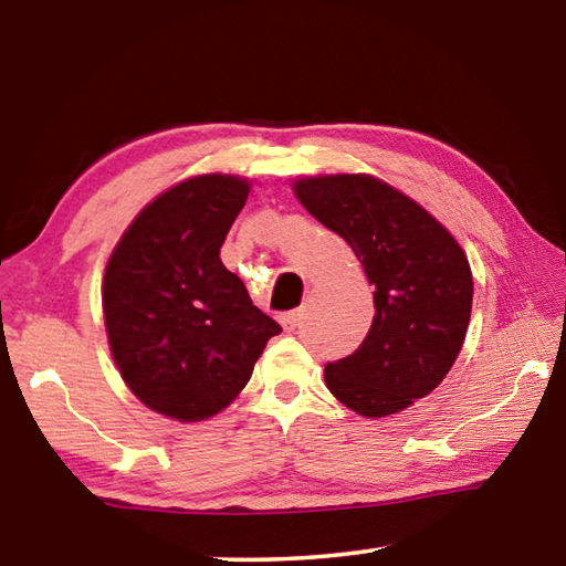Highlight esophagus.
Returning a JSON list of instances; mask_svg holds the SVG:
<instances>
[{
	"instance_id": "1",
	"label": "esophagus",
	"mask_w": 566,
	"mask_h": 566,
	"mask_svg": "<svg viewBox=\"0 0 566 566\" xmlns=\"http://www.w3.org/2000/svg\"><path fill=\"white\" fill-rule=\"evenodd\" d=\"M300 319H302V312H300V310H290V312L280 314V322H282V327H284L286 332L296 329V324H300Z\"/></svg>"
}]
</instances>
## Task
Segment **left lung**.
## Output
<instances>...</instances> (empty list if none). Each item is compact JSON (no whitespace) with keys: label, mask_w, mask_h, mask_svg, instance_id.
I'll return each instance as SVG.
<instances>
[{"label":"left lung","mask_w":566,"mask_h":566,"mask_svg":"<svg viewBox=\"0 0 566 566\" xmlns=\"http://www.w3.org/2000/svg\"><path fill=\"white\" fill-rule=\"evenodd\" d=\"M306 212L337 232L375 284V319L324 381L361 417H387L427 397L452 369L472 314V270L457 239L395 187L367 175L294 185Z\"/></svg>","instance_id":"left-lung-1"}]
</instances>
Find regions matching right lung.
<instances>
[{
  "label": "right lung",
  "mask_w": 566,
  "mask_h": 566,
  "mask_svg": "<svg viewBox=\"0 0 566 566\" xmlns=\"http://www.w3.org/2000/svg\"><path fill=\"white\" fill-rule=\"evenodd\" d=\"M249 185L191 177L142 209L104 272V324L122 379L149 409L199 421L224 409L282 327L219 260Z\"/></svg>",
  "instance_id": "right-lung-1"
}]
</instances>
